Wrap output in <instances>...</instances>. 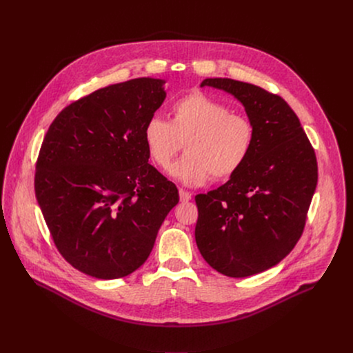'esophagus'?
Wrapping results in <instances>:
<instances>
[{
    "label": "esophagus",
    "mask_w": 353,
    "mask_h": 353,
    "mask_svg": "<svg viewBox=\"0 0 353 353\" xmlns=\"http://www.w3.org/2000/svg\"><path fill=\"white\" fill-rule=\"evenodd\" d=\"M179 194H180V201L181 203H188V201L191 199V194L183 188L179 190Z\"/></svg>",
    "instance_id": "34e87169"
}]
</instances>
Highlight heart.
Wrapping results in <instances>:
<instances>
[{
    "label": "heart",
    "mask_w": 353,
    "mask_h": 353,
    "mask_svg": "<svg viewBox=\"0 0 353 353\" xmlns=\"http://www.w3.org/2000/svg\"><path fill=\"white\" fill-rule=\"evenodd\" d=\"M257 130L248 116L201 92L179 97L170 108V121L154 116L142 131L146 154L158 168L168 169L185 142V155L170 173L187 185L214 177L228 180L247 162Z\"/></svg>",
    "instance_id": "heart-1"
}]
</instances>
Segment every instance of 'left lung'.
Wrapping results in <instances>:
<instances>
[{"label": "left lung", "instance_id": "obj_1", "mask_svg": "<svg viewBox=\"0 0 353 353\" xmlns=\"http://www.w3.org/2000/svg\"><path fill=\"white\" fill-rule=\"evenodd\" d=\"M201 86L232 93L257 130L245 165L219 188L195 196L201 256L218 272L244 278L276 265L301 237L319 179L316 152L279 94L229 78Z\"/></svg>", "mask_w": 353, "mask_h": 353}]
</instances>
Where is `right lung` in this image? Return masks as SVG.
Returning <instances> with one entry per match:
<instances>
[{"mask_svg": "<svg viewBox=\"0 0 353 353\" xmlns=\"http://www.w3.org/2000/svg\"><path fill=\"white\" fill-rule=\"evenodd\" d=\"M165 81L137 78L67 106L44 135L34 192L46 225L78 271L117 279L154 248L179 190L152 165L142 141L166 97Z\"/></svg>", "mask_w": 353, "mask_h": 353, "instance_id": "add662e5", "label": "right lung"}]
</instances>
